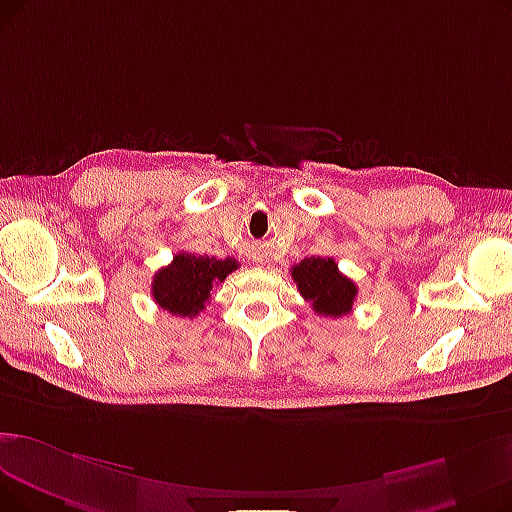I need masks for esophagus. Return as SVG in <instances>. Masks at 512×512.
<instances>
[{"label":"esophagus","instance_id":"34e87169","mask_svg":"<svg viewBox=\"0 0 512 512\" xmlns=\"http://www.w3.org/2000/svg\"><path fill=\"white\" fill-rule=\"evenodd\" d=\"M255 263H261V259H255Z\"/></svg>","mask_w":512,"mask_h":512}]
</instances>
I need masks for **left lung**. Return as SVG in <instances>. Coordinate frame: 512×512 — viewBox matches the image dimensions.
<instances>
[{"label":"left lung","mask_w":512,"mask_h":512,"mask_svg":"<svg viewBox=\"0 0 512 512\" xmlns=\"http://www.w3.org/2000/svg\"><path fill=\"white\" fill-rule=\"evenodd\" d=\"M291 276L316 314L326 318H341L349 314L358 286L339 272L332 257H307L293 265Z\"/></svg>","instance_id":"left-lung-1"}]
</instances>
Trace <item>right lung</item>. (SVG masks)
Segmentation results:
<instances>
[{
    "label": "right lung",
    "instance_id": "add662e5",
    "mask_svg": "<svg viewBox=\"0 0 512 512\" xmlns=\"http://www.w3.org/2000/svg\"><path fill=\"white\" fill-rule=\"evenodd\" d=\"M232 257L215 259L207 255L177 253L167 268L152 278V299L171 316L194 318L209 303L213 286L224 282L228 274L238 270Z\"/></svg>",
    "mask_w": 512,
    "mask_h": 512
}]
</instances>
